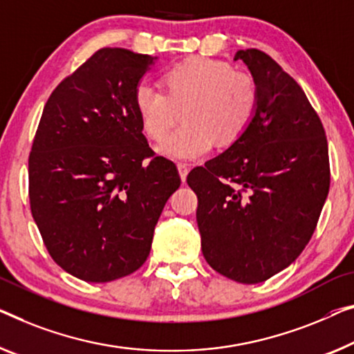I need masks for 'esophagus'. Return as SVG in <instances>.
Returning <instances> with one entry per match:
<instances>
[{
    "mask_svg": "<svg viewBox=\"0 0 354 354\" xmlns=\"http://www.w3.org/2000/svg\"><path fill=\"white\" fill-rule=\"evenodd\" d=\"M178 171H179V176H181V181L183 183L186 181V176L189 173V168H187L186 163H178Z\"/></svg>",
    "mask_w": 354,
    "mask_h": 354,
    "instance_id": "1",
    "label": "esophagus"
}]
</instances>
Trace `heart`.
<instances>
[{
    "instance_id": "heart-1",
    "label": "heart",
    "mask_w": 354,
    "mask_h": 354,
    "mask_svg": "<svg viewBox=\"0 0 354 354\" xmlns=\"http://www.w3.org/2000/svg\"><path fill=\"white\" fill-rule=\"evenodd\" d=\"M163 88L140 82L133 102L145 133L160 140L176 122L179 111L184 124L171 131L157 151L175 160H195L207 156L214 145H230L245 133L256 115L259 88L254 77L232 71L224 62L189 59L165 73Z\"/></svg>"
}]
</instances>
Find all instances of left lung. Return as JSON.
<instances>
[{
    "mask_svg": "<svg viewBox=\"0 0 354 354\" xmlns=\"http://www.w3.org/2000/svg\"><path fill=\"white\" fill-rule=\"evenodd\" d=\"M259 88L246 131L187 175L197 194L205 259L221 275L256 284L291 266L312 239L330 171L323 124L307 95L257 49L239 50Z\"/></svg>",
    "mask_w": 354,
    "mask_h": 354,
    "instance_id": "left-lung-1",
    "label": "left lung"
}]
</instances>
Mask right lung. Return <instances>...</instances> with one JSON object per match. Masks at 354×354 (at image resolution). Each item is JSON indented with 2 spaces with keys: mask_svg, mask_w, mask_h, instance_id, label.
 Returning <instances> with one entry per match:
<instances>
[{
  "mask_svg": "<svg viewBox=\"0 0 354 354\" xmlns=\"http://www.w3.org/2000/svg\"><path fill=\"white\" fill-rule=\"evenodd\" d=\"M156 59L100 49L42 111L28 159L31 214L52 259L84 281L138 270L181 184L175 163L154 157L135 109V88Z\"/></svg>",
  "mask_w": 354,
  "mask_h": 354,
  "instance_id": "obj_1",
  "label": "right lung"
}]
</instances>
